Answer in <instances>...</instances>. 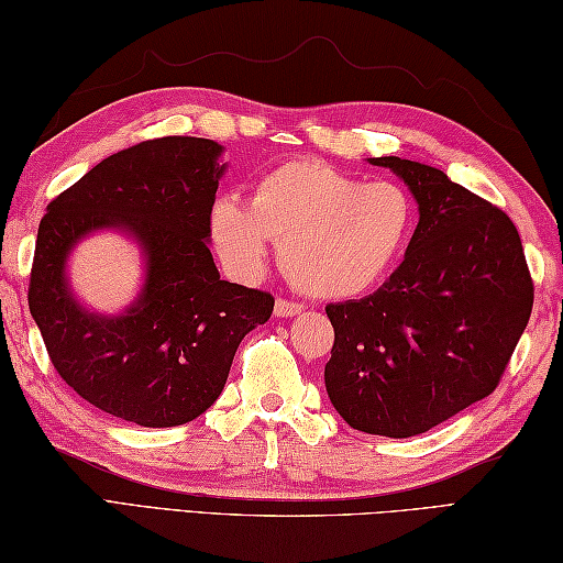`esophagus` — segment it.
I'll list each match as a JSON object with an SVG mask.
<instances>
[{"mask_svg":"<svg viewBox=\"0 0 563 563\" xmlns=\"http://www.w3.org/2000/svg\"><path fill=\"white\" fill-rule=\"evenodd\" d=\"M303 306L301 303H294V301H286V299H277L274 303V316L277 318H291L296 313H301Z\"/></svg>","mask_w":563,"mask_h":563,"instance_id":"esophagus-1","label":"esophagus"}]
</instances>
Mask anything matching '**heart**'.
Returning a JSON list of instances; mask_svg holds the SVG:
<instances>
[{
  "label": "heart",
  "mask_w": 563,
  "mask_h": 563,
  "mask_svg": "<svg viewBox=\"0 0 563 563\" xmlns=\"http://www.w3.org/2000/svg\"><path fill=\"white\" fill-rule=\"evenodd\" d=\"M419 228V203L399 181H373L316 158L269 168L250 196L220 198L208 230L232 277L254 282L267 269L272 242L296 289L316 299H353L399 267Z\"/></svg>",
  "instance_id": "1"
}]
</instances>
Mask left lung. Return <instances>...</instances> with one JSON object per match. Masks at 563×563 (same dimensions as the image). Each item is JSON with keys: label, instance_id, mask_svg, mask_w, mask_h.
<instances>
[{"label": "left lung", "instance_id": "left-lung-1", "mask_svg": "<svg viewBox=\"0 0 563 563\" xmlns=\"http://www.w3.org/2000/svg\"><path fill=\"white\" fill-rule=\"evenodd\" d=\"M419 203L405 262L365 299L328 303L335 343L325 391L350 427L409 439L485 399L534 303L522 240L500 208L439 168L367 158Z\"/></svg>", "mask_w": 563, "mask_h": 563}]
</instances>
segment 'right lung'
<instances>
[{"instance_id": "add662e5", "label": "right lung", "mask_w": 563, "mask_h": 563, "mask_svg": "<svg viewBox=\"0 0 563 563\" xmlns=\"http://www.w3.org/2000/svg\"><path fill=\"white\" fill-rule=\"evenodd\" d=\"M220 156L200 136L142 142L90 168L41 218L29 311L66 385L117 419L194 421L216 405L242 338L272 316V294L220 279L210 254ZM102 229L132 236L145 260L141 294L114 317L82 307L67 279L69 252Z\"/></svg>"}]
</instances>
